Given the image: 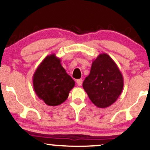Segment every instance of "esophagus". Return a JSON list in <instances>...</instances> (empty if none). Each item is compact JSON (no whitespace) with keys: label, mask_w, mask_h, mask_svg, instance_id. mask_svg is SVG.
Instances as JSON below:
<instances>
[{"label":"esophagus","mask_w":150,"mask_h":150,"mask_svg":"<svg viewBox=\"0 0 150 150\" xmlns=\"http://www.w3.org/2000/svg\"><path fill=\"white\" fill-rule=\"evenodd\" d=\"M76 82H77V85L81 86V85H82V79H78V80H77Z\"/></svg>","instance_id":"1"}]
</instances>
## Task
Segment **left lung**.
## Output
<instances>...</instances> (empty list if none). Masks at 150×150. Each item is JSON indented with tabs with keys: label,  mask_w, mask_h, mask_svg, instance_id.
<instances>
[{
	"label": "left lung",
	"mask_w": 150,
	"mask_h": 150,
	"mask_svg": "<svg viewBox=\"0 0 150 150\" xmlns=\"http://www.w3.org/2000/svg\"><path fill=\"white\" fill-rule=\"evenodd\" d=\"M82 87L96 106L106 108L121 94L123 75L112 58L106 53H101L93 61L90 73L86 77Z\"/></svg>",
	"instance_id": "obj_1"
}]
</instances>
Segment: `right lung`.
Returning <instances> with one entry per match:
<instances>
[{
    "label": "right lung",
    "mask_w": 150,
    "mask_h": 150,
    "mask_svg": "<svg viewBox=\"0 0 150 150\" xmlns=\"http://www.w3.org/2000/svg\"><path fill=\"white\" fill-rule=\"evenodd\" d=\"M33 87L37 97L48 106H56L68 99L75 81L66 73L56 54L47 56L33 75Z\"/></svg>",
    "instance_id": "obj_1"
}]
</instances>
